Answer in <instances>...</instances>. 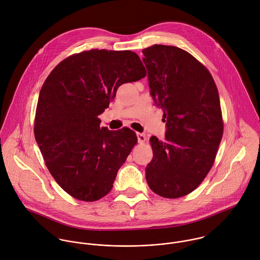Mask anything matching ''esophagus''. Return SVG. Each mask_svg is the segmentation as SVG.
<instances>
[{"label": "esophagus", "instance_id": "1", "mask_svg": "<svg viewBox=\"0 0 260 260\" xmlns=\"http://www.w3.org/2000/svg\"><path fill=\"white\" fill-rule=\"evenodd\" d=\"M137 139L139 143H144V141L146 140V136L143 133H137Z\"/></svg>", "mask_w": 260, "mask_h": 260}]
</instances>
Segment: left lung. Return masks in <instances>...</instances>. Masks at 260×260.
<instances>
[{"instance_id":"1","label":"left lung","mask_w":260,"mask_h":260,"mask_svg":"<svg viewBox=\"0 0 260 260\" xmlns=\"http://www.w3.org/2000/svg\"><path fill=\"white\" fill-rule=\"evenodd\" d=\"M150 94L166 118L165 140L150 138V189L165 198L191 193L210 171L223 134L218 90L209 71L184 50L153 45L142 51Z\"/></svg>"}]
</instances>
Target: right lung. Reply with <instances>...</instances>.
Segmentation results:
<instances>
[{
  "label": "right lung",
  "instance_id": "obj_1",
  "mask_svg": "<svg viewBox=\"0 0 260 260\" xmlns=\"http://www.w3.org/2000/svg\"><path fill=\"white\" fill-rule=\"evenodd\" d=\"M145 76L136 53L94 49L68 57L46 79L35 138L50 173L76 199L96 201L110 192L137 137L129 128H101L98 115L119 86Z\"/></svg>",
  "mask_w": 260,
  "mask_h": 260
}]
</instances>
